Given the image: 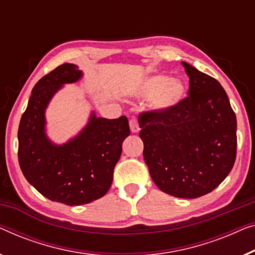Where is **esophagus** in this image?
<instances>
[{
  "instance_id": "1",
  "label": "esophagus",
  "mask_w": 255,
  "mask_h": 255,
  "mask_svg": "<svg viewBox=\"0 0 255 255\" xmlns=\"http://www.w3.org/2000/svg\"><path fill=\"white\" fill-rule=\"evenodd\" d=\"M130 128H131L132 133H138V132L140 131L139 124H138V122H136L135 119H132L130 121Z\"/></svg>"
}]
</instances>
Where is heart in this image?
<instances>
[{"mask_svg": "<svg viewBox=\"0 0 255 255\" xmlns=\"http://www.w3.org/2000/svg\"><path fill=\"white\" fill-rule=\"evenodd\" d=\"M185 84L178 78L164 75L150 76L136 88L140 98L150 99V108L154 112H170L178 107L185 98Z\"/></svg>", "mask_w": 255, "mask_h": 255, "instance_id": "heart-1", "label": "heart"}]
</instances>
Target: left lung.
Here are the masks:
<instances>
[{"label": "left lung", "instance_id": "left-lung-1", "mask_svg": "<svg viewBox=\"0 0 255 255\" xmlns=\"http://www.w3.org/2000/svg\"><path fill=\"white\" fill-rule=\"evenodd\" d=\"M190 97L165 113L139 116L143 160L161 191L194 199L216 189L231 171L237 120L221 84L186 62Z\"/></svg>", "mask_w": 255, "mask_h": 255}]
</instances>
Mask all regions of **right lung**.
<instances>
[{
  "instance_id": "add662e5",
  "label": "right lung",
  "mask_w": 255,
  "mask_h": 255,
  "mask_svg": "<svg viewBox=\"0 0 255 255\" xmlns=\"http://www.w3.org/2000/svg\"><path fill=\"white\" fill-rule=\"evenodd\" d=\"M83 71L64 63L42 77L32 90L18 128V160L27 182L43 197L78 206L105 195L113 183L122 143L130 135L125 116L108 120L91 113L88 123L62 145L46 132V109L64 84L77 83Z\"/></svg>"
}]
</instances>
